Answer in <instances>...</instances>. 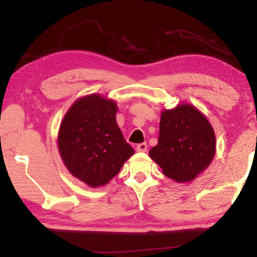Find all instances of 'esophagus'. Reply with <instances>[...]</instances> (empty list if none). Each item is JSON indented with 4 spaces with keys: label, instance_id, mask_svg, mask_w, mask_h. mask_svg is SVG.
Here are the masks:
<instances>
[{
    "label": "esophagus",
    "instance_id": "obj_1",
    "mask_svg": "<svg viewBox=\"0 0 257 257\" xmlns=\"http://www.w3.org/2000/svg\"><path fill=\"white\" fill-rule=\"evenodd\" d=\"M147 149H148V147H147V144H139L137 147H136V152H138V153H146L147 152Z\"/></svg>",
    "mask_w": 257,
    "mask_h": 257
}]
</instances>
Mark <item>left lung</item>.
<instances>
[{
  "instance_id": "obj_1",
  "label": "left lung",
  "mask_w": 257,
  "mask_h": 257,
  "mask_svg": "<svg viewBox=\"0 0 257 257\" xmlns=\"http://www.w3.org/2000/svg\"><path fill=\"white\" fill-rule=\"evenodd\" d=\"M216 153L213 125L199 109L180 102L160 114L158 144L150 149L165 176L175 183H192L209 167Z\"/></svg>"
}]
</instances>
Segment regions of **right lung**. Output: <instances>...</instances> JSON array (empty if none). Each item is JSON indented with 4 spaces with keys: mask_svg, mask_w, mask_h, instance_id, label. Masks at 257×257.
I'll use <instances>...</instances> for the list:
<instances>
[{
    "mask_svg": "<svg viewBox=\"0 0 257 257\" xmlns=\"http://www.w3.org/2000/svg\"><path fill=\"white\" fill-rule=\"evenodd\" d=\"M117 102L100 93L78 98L58 132V149L68 172L89 187L107 185L135 154L115 120Z\"/></svg>",
    "mask_w": 257,
    "mask_h": 257,
    "instance_id": "add662e5",
    "label": "right lung"
}]
</instances>
